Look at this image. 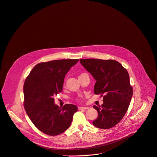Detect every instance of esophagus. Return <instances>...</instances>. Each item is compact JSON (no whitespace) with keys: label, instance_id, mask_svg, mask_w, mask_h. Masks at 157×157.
Masks as SVG:
<instances>
[{"label":"esophagus","instance_id":"1","mask_svg":"<svg viewBox=\"0 0 157 157\" xmlns=\"http://www.w3.org/2000/svg\"><path fill=\"white\" fill-rule=\"evenodd\" d=\"M78 109L79 110H87V109H88V107H81V106H79L78 107Z\"/></svg>","mask_w":157,"mask_h":157}]
</instances>
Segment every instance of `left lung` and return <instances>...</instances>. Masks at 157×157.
<instances>
[{
    "instance_id": "obj_1",
    "label": "left lung",
    "mask_w": 157,
    "mask_h": 157,
    "mask_svg": "<svg viewBox=\"0 0 157 157\" xmlns=\"http://www.w3.org/2000/svg\"><path fill=\"white\" fill-rule=\"evenodd\" d=\"M79 62L96 81L94 94L103 95L101 106H93L98 111V117L92 123L98 128H111L123 118L132 98L133 88L128 72L113 59H81Z\"/></svg>"
}]
</instances>
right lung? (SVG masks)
Wrapping results in <instances>:
<instances>
[{
	"mask_svg": "<svg viewBox=\"0 0 157 157\" xmlns=\"http://www.w3.org/2000/svg\"><path fill=\"white\" fill-rule=\"evenodd\" d=\"M79 59H58L34 67L24 85V108L40 131L51 136L69 128L78 107L72 104L59 108L54 97L63 90L66 74Z\"/></svg>",
	"mask_w": 157,
	"mask_h": 157,
	"instance_id": "1",
	"label": "right lung"
}]
</instances>
